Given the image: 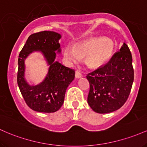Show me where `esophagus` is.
Instances as JSON below:
<instances>
[{"instance_id": "1", "label": "esophagus", "mask_w": 147, "mask_h": 147, "mask_svg": "<svg viewBox=\"0 0 147 147\" xmlns=\"http://www.w3.org/2000/svg\"><path fill=\"white\" fill-rule=\"evenodd\" d=\"M75 76L76 78H81V77L82 76V75L78 70H76V73H75Z\"/></svg>"}]
</instances>
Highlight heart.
<instances>
[{"mask_svg":"<svg viewBox=\"0 0 147 147\" xmlns=\"http://www.w3.org/2000/svg\"><path fill=\"white\" fill-rule=\"evenodd\" d=\"M115 45L110 39L94 37L86 42L76 44L73 48H67L65 55L72 62H78L80 58H85V63L90 68L99 67L113 55Z\"/></svg>","mask_w":147,"mask_h":147,"instance_id":"b5f03b06","label":"heart"}]
</instances>
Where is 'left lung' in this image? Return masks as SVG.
I'll use <instances>...</instances> for the list:
<instances>
[{"instance_id": "left-lung-1", "label": "left lung", "mask_w": 147, "mask_h": 147, "mask_svg": "<svg viewBox=\"0 0 147 147\" xmlns=\"http://www.w3.org/2000/svg\"><path fill=\"white\" fill-rule=\"evenodd\" d=\"M132 61L129 48L123 43L108 63L87 74L90 86L87 103L94 111L112 113L126 103L134 80Z\"/></svg>"}]
</instances>
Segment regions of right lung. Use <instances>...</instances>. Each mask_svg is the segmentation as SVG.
I'll return each mask as SVG.
<instances>
[{"instance_id": "obj_1", "label": "right lung", "mask_w": 147, "mask_h": 147, "mask_svg": "<svg viewBox=\"0 0 147 147\" xmlns=\"http://www.w3.org/2000/svg\"><path fill=\"white\" fill-rule=\"evenodd\" d=\"M60 34L53 31H42L32 34L19 55L17 83L26 104L41 113H54L62 107L67 87L75 77L74 69L55 62V51L60 53ZM34 50H40L50 66L45 80L39 85L31 86L24 78V59Z\"/></svg>"}]
</instances>
